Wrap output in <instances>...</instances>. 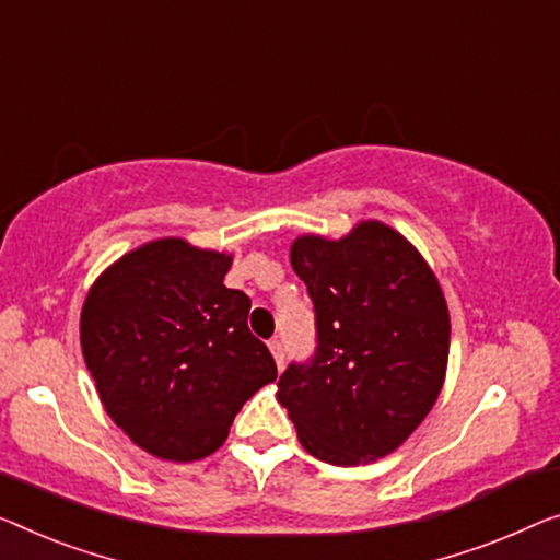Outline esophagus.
<instances>
[{"label":"esophagus","mask_w":560,"mask_h":560,"mask_svg":"<svg viewBox=\"0 0 560 560\" xmlns=\"http://www.w3.org/2000/svg\"><path fill=\"white\" fill-rule=\"evenodd\" d=\"M269 349H271L273 360H277V366L281 370V366H283V360H287V352H283L281 339H271V341H269Z\"/></svg>","instance_id":"1"}]
</instances>
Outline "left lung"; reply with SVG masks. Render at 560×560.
Returning <instances> with one entry per match:
<instances>
[{
  "instance_id": "1",
  "label": "left lung",
  "mask_w": 560,
  "mask_h": 560,
  "mask_svg": "<svg viewBox=\"0 0 560 560\" xmlns=\"http://www.w3.org/2000/svg\"><path fill=\"white\" fill-rule=\"evenodd\" d=\"M291 266L314 304L316 347L279 377V402L306 453L331 465L385 457L442 389L450 316L422 256L385 223L302 236Z\"/></svg>"
}]
</instances>
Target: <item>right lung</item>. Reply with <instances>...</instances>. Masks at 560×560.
<instances>
[{"label": "right lung", "mask_w": 560, "mask_h": 560, "mask_svg": "<svg viewBox=\"0 0 560 560\" xmlns=\"http://www.w3.org/2000/svg\"><path fill=\"white\" fill-rule=\"evenodd\" d=\"M231 256L161 238L125 254L82 306V354L107 415L163 460L215 453L233 417L277 380L248 329L252 299L223 287Z\"/></svg>", "instance_id": "obj_1"}]
</instances>
